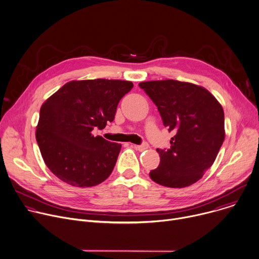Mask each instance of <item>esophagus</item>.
Masks as SVG:
<instances>
[{"instance_id":"34e87169","label":"esophagus","mask_w":259,"mask_h":259,"mask_svg":"<svg viewBox=\"0 0 259 259\" xmlns=\"http://www.w3.org/2000/svg\"><path fill=\"white\" fill-rule=\"evenodd\" d=\"M134 147H135V149H136L137 151L142 152V151H145V150L149 149V144H147L146 142H144V143H142V144H140V145H134Z\"/></svg>"}]
</instances>
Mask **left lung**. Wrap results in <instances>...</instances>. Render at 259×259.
Here are the masks:
<instances>
[{
  "label": "left lung",
  "instance_id": "1",
  "mask_svg": "<svg viewBox=\"0 0 259 259\" xmlns=\"http://www.w3.org/2000/svg\"><path fill=\"white\" fill-rule=\"evenodd\" d=\"M158 106L163 124L175 135L170 149L157 150L160 165L150 177L163 187L192 186L212 166L226 137L225 113L204 87L176 80L139 83Z\"/></svg>",
  "mask_w": 259,
  "mask_h": 259
}]
</instances>
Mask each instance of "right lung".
<instances>
[{"label": "right lung", "instance_id": "obj_1", "mask_svg": "<svg viewBox=\"0 0 259 259\" xmlns=\"http://www.w3.org/2000/svg\"><path fill=\"white\" fill-rule=\"evenodd\" d=\"M132 88L130 81L75 80L42 104L35 138L55 176L69 186L90 188L110 175L122 144L94 136L92 130L114 121L119 101Z\"/></svg>", "mask_w": 259, "mask_h": 259}]
</instances>
